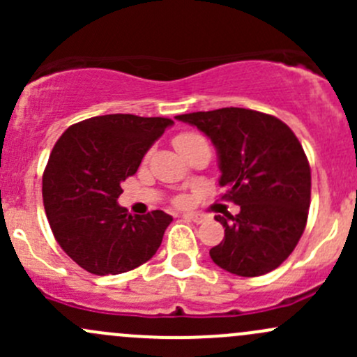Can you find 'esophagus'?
<instances>
[{"label": "esophagus", "instance_id": "34e87169", "mask_svg": "<svg viewBox=\"0 0 357 357\" xmlns=\"http://www.w3.org/2000/svg\"><path fill=\"white\" fill-rule=\"evenodd\" d=\"M183 218L186 219V221H193V222H197V225H200V222H204L205 219L202 218V215H199V214H183Z\"/></svg>", "mask_w": 357, "mask_h": 357}]
</instances>
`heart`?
I'll use <instances>...</instances> for the list:
<instances>
[{
    "label": "heart",
    "instance_id": "obj_1",
    "mask_svg": "<svg viewBox=\"0 0 357 357\" xmlns=\"http://www.w3.org/2000/svg\"><path fill=\"white\" fill-rule=\"evenodd\" d=\"M197 143H207V142H205L200 135H197V132H181V135H178L174 138V146L181 155L186 152V150L192 149L193 145H197ZM178 204H183V200H178Z\"/></svg>",
    "mask_w": 357,
    "mask_h": 357
}]
</instances>
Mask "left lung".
<instances>
[{
	"instance_id": "left-lung-1",
	"label": "left lung",
	"mask_w": 357,
	"mask_h": 357,
	"mask_svg": "<svg viewBox=\"0 0 357 357\" xmlns=\"http://www.w3.org/2000/svg\"><path fill=\"white\" fill-rule=\"evenodd\" d=\"M176 119L211 138L222 199L240 205L235 218L215 215L225 238L208 252L212 261L247 278L278 268L297 247L311 204V167L297 136L275 115L238 107Z\"/></svg>"
}]
</instances>
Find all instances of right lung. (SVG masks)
<instances>
[{
	"mask_svg": "<svg viewBox=\"0 0 357 357\" xmlns=\"http://www.w3.org/2000/svg\"><path fill=\"white\" fill-rule=\"evenodd\" d=\"M174 122L110 114L70 126L50 153L43 202L59 245L93 275H121L155 255L172 218L129 214L117 204L122 181Z\"/></svg>",
	"mask_w": 357,
	"mask_h": 357,
	"instance_id": "1",
	"label": "right lung"
}]
</instances>
